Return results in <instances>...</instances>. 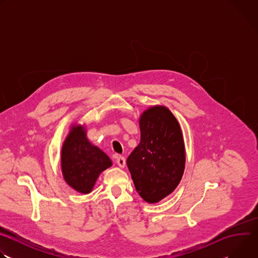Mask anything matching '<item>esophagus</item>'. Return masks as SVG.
<instances>
[{"mask_svg":"<svg viewBox=\"0 0 258 258\" xmlns=\"http://www.w3.org/2000/svg\"><path fill=\"white\" fill-rule=\"evenodd\" d=\"M116 162H117L118 166L121 167V168H123L125 166V158L123 156H120V155L117 156L116 157Z\"/></svg>","mask_w":258,"mask_h":258,"instance_id":"1","label":"esophagus"}]
</instances>
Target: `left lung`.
I'll return each mask as SVG.
<instances>
[{"label": "left lung", "instance_id": "left-lung-1", "mask_svg": "<svg viewBox=\"0 0 258 258\" xmlns=\"http://www.w3.org/2000/svg\"><path fill=\"white\" fill-rule=\"evenodd\" d=\"M141 141L126 160L139 195L157 203L170 195L182 177L186 149L178 121L162 105L146 109L139 118Z\"/></svg>", "mask_w": 258, "mask_h": 258}]
</instances>
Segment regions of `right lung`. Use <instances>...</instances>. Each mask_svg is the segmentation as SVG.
I'll use <instances>...</instances> for the list:
<instances>
[{"mask_svg": "<svg viewBox=\"0 0 258 258\" xmlns=\"http://www.w3.org/2000/svg\"><path fill=\"white\" fill-rule=\"evenodd\" d=\"M112 161L87 137L85 124L73 123L61 149V170L67 185L82 194L92 192L95 183Z\"/></svg>", "mask_w": 258, "mask_h": 258, "instance_id": "obj_1", "label": "right lung"}]
</instances>
